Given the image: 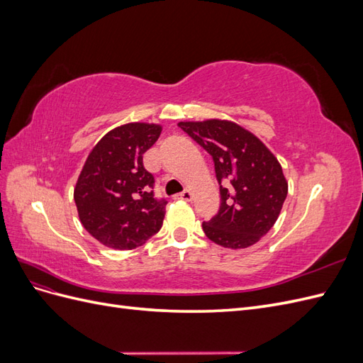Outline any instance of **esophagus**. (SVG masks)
<instances>
[{
  "label": "esophagus",
  "instance_id": "esophagus-1",
  "mask_svg": "<svg viewBox=\"0 0 363 363\" xmlns=\"http://www.w3.org/2000/svg\"><path fill=\"white\" fill-rule=\"evenodd\" d=\"M194 194L191 191H183L180 194L175 195V200H183V201H192Z\"/></svg>",
  "mask_w": 363,
  "mask_h": 363
}]
</instances>
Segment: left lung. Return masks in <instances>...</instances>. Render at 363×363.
<instances>
[{"label":"left lung","mask_w":363,"mask_h":363,"mask_svg":"<svg viewBox=\"0 0 363 363\" xmlns=\"http://www.w3.org/2000/svg\"><path fill=\"white\" fill-rule=\"evenodd\" d=\"M194 140L213 157L221 192L219 212L203 223L206 236L224 248L255 245L276 224L288 182L272 151L250 130L228 119L180 121Z\"/></svg>","instance_id":"8db88e82"}]
</instances>
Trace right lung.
Returning a JSON list of instances; mask_svg holds the SVG:
<instances>
[{
  "label": "right lung",
  "mask_w": 363,
  "mask_h": 363,
  "mask_svg": "<svg viewBox=\"0 0 363 363\" xmlns=\"http://www.w3.org/2000/svg\"><path fill=\"white\" fill-rule=\"evenodd\" d=\"M162 133L160 124L128 123L106 133L91 150L74 188L80 223L98 242L135 250L156 235L167 201L152 195L155 177L142 155Z\"/></svg>",
  "instance_id": "1"
}]
</instances>
